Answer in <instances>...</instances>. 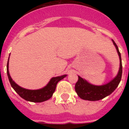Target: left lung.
<instances>
[{"mask_svg": "<svg viewBox=\"0 0 129 129\" xmlns=\"http://www.w3.org/2000/svg\"><path fill=\"white\" fill-rule=\"evenodd\" d=\"M112 41L116 46L120 60V67L118 75L110 83L102 86H95L91 85L81 77L78 76V81L75 85V90L79 97L83 100L88 101H98L102 100L107 95L112 94L116 88L118 87L122 76V63L121 53L118 46L114 41Z\"/></svg>", "mask_w": 129, "mask_h": 129, "instance_id": "obj_1", "label": "left lung"}]
</instances>
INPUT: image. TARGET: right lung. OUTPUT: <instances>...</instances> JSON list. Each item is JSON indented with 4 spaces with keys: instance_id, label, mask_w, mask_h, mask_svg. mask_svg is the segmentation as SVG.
I'll use <instances>...</instances> for the list:
<instances>
[{
    "instance_id": "add662e5",
    "label": "right lung",
    "mask_w": 129,
    "mask_h": 129,
    "mask_svg": "<svg viewBox=\"0 0 129 129\" xmlns=\"http://www.w3.org/2000/svg\"><path fill=\"white\" fill-rule=\"evenodd\" d=\"M8 61L7 63V74H8L11 86L22 98L24 99L26 101H31V102L41 103V102L49 100L50 98H52L53 92L55 90L58 82L66 77V75H64L62 76L53 77L51 79L48 84L42 89L34 90L25 89L17 85L10 77L8 70Z\"/></svg>"
}]
</instances>
